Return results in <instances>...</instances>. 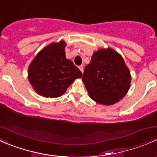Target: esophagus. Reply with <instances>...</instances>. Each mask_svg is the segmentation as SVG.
I'll return each instance as SVG.
<instances>
[{
  "label": "esophagus",
  "instance_id": "1",
  "mask_svg": "<svg viewBox=\"0 0 157 157\" xmlns=\"http://www.w3.org/2000/svg\"><path fill=\"white\" fill-rule=\"evenodd\" d=\"M79 69H80V71L83 73V65L79 66Z\"/></svg>",
  "mask_w": 157,
  "mask_h": 157
}]
</instances>
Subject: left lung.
Instances as JSON below:
<instances>
[{"instance_id": "1", "label": "left lung", "mask_w": 157, "mask_h": 157, "mask_svg": "<svg viewBox=\"0 0 157 157\" xmlns=\"http://www.w3.org/2000/svg\"><path fill=\"white\" fill-rule=\"evenodd\" d=\"M131 74L122 57L112 48L94 52L83 80L90 97L102 105H112L128 93Z\"/></svg>"}]
</instances>
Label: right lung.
Instances as JSON below:
<instances>
[{"mask_svg": "<svg viewBox=\"0 0 157 157\" xmlns=\"http://www.w3.org/2000/svg\"><path fill=\"white\" fill-rule=\"evenodd\" d=\"M64 41L52 43L39 52L28 70L29 83L36 93L44 97L55 98L65 93L81 71L65 58Z\"/></svg>", "mask_w": 157, "mask_h": 157, "instance_id": "1", "label": "right lung"}]
</instances>
